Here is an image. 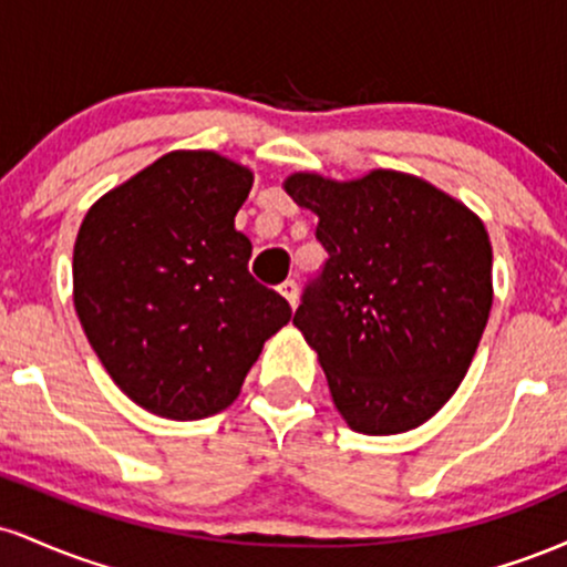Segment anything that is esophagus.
Instances as JSON below:
<instances>
[{"label":"esophagus","mask_w":567,"mask_h":567,"mask_svg":"<svg viewBox=\"0 0 567 567\" xmlns=\"http://www.w3.org/2000/svg\"><path fill=\"white\" fill-rule=\"evenodd\" d=\"M279 296H282L285 301L292 306V309H296V303H298V285L292 282V279H285V282L279 285Z\"/></svg>","instance_id":"1"}]
</instances>
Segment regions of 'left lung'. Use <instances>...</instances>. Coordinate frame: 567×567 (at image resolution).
I'll return each instance as SVG.
<instances>
[{
    "label": "left lung",
    "mask_w": 567,
    "mask_h": 567,
    "mask_svg": "<svg viewBox=\"0 0 567 567\" xmlns=\"http://www.w3.org/2000/svg\"><path fill=\"white\" fill-rule=\"evenodd\" d=\"M285 192L328 250L292 324L354 432L400 434L451 400L493 303V250L466 205L408 173H296Z\"/></svg>",
    "instance_id": "1"
}]
</instances>
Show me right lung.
<instances>
[{
	"instance_id": "right-lung-1",
	"label": "right lung",
	"mask_w": 567,
	"mask_h": 567,
	"mask_svg": "<svg viewBox=\"0 0 567 567\" xmlns=\"http://www.w3.org/2000/svg\"><path fill=\"white\" fill-rule=\"evenodd\" d=\"M252 173L216 152H171L103 194L74 245V306L135 405L197 421L237 400L290 303L247 271L234 216Z\"/></svg>"
}]
</instances>
